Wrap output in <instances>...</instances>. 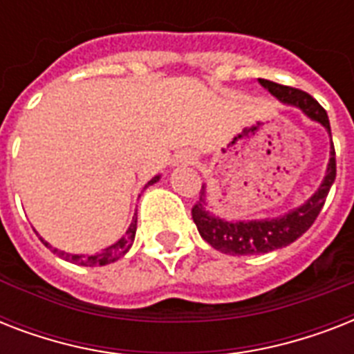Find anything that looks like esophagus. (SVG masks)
<instances>
[{
	"label": "esophagus",
	"instance_id": "1",
	"mask_svg": "<svg viewBox=\"0 0 354 354\" xmlns=\"http://www.w3.org/2000/svg\"><path fill=\"white\" fill-rule=\"evenodd\" d=\"M193 161V156L189 154V152H182L180 156H176V163H182V165H185V163H191Z\"/></svg>",
	"mask_w": 354,
	"mask_h": 354
}]
</instances>
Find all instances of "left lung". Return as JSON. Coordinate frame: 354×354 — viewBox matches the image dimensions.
I'll return each mask as SVG.
<instances>
[{"instance_id": "1", "label": "left lung", "mask_w": 354, "mask_h": 354, "mask_svg": "<svg viewBox=\"0 0 354 354\" xmlns=\"http://www.w3.org/2000/svg\"><path fill=\"white\" fill-rule=\"evenodd\" d=\"M259 84L263 86L264 90H268L279 102L299 108L310 121L319 122L330 138L329 118L316 99H313L305 91L281 86L272 80L259 79ZM329 154L327 171L319 187L301 205L272 218L268 216V218H259V221H227L215 215L213 211L207 209V191L204 183L200 191L198 204L193 207V221L198 227L200 236L215 250L227 255H261V253L274 252L297 241L314 224L316 216L324 207L330 185L335 183L336 158L333 138H330Z\"/></svg>"}]
</instances>
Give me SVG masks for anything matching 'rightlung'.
I'll return each instance as SVG.
<instances>
[{
    "label": "right lung",
    "mask_w": 354,
    "mask_h": 354,
    "mask_svg": "<svg viewBox=\"0 0 354 354\" xmlns=\"http://www.w3.org/2000/svg\"><path fill=\"white\" fill-rule=\"evenodd\" d=\"M161 174H158V176H154L152 180H150L147 185H145V189L149 187V185H154L156 182H160ZM136 230H138V215L133 216L132 218V224L128 226L127 233L119 239L115 244H112V246L104 248L102 252L95 253V255H79V253H68V252H62V250H58V248H53L49 242H46L44 239H41V242L46 244L49 250H51L53 253H57L58 257L64 259V261H69V263L73 264H80V266H104V264H110V263H115V261H119V259L124 255V253L132 248V242H133V236H136Z\"/></svg>",
    "instance_id": "obj_1"
}]
</instances>
